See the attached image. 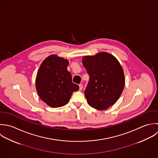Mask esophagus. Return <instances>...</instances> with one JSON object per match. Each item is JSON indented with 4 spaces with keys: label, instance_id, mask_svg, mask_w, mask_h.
<instances>
[{
    "label": "esophagus",
    "instance_id": "34e87169",
    "mask_svg": "<svg viewBox=\"0 0 158 158\" xmlns=\"http://www.w3.org/2000/svg\"><path fill=\"white\" fill-rule=\"evenodd\" d=\"M79 87H80V90H82L83 88V86L82 84H80L79 85Z\"/></svg>",
    "mask_w": 158,
    "mask_h": 158
}]
</instances>
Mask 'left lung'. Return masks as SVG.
Wrapping results in <instances>:
<instances>
[{"mask_svg":"<svg viewBox=\"0 0 158 158\" xmlns=\"http://www.w3.org/2000/svg\"><path fill=\"white\" fill-rule=\"evenodd\" d=\"M83 65L89 76L85 90L88 104L97 110H105L120 97L125 84L123 68L117 59L106 52L84 56Z\"/></svg>","mask_w":158,"mask_h":158,"instance_id":"left-lung-1","label":"left lung"}]
</instances>
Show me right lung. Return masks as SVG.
I'll return each mask as SVG.
<instances>
[{"label": "right lung", "mask_w": 158, "mask_h": 158, "mask_svg": "<svg viewBox=\"0 0 158 158\" xmlns=\"http://www.w3.org/2000/svg\"><path fill=\"white\" fill-rule=\"evenodd\" d=\"M69 60L50 55L41 64L37 72L35 86L40 99L48 105L57 108L66 105L78 85L72 82L67 70Z\"/></svg>", "instance_id": "1"}]
</instances>
